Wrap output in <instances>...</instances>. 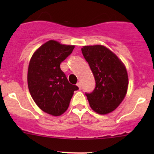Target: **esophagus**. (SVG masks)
<instances>
[{"label":"esophagus","mask_w":154,"mask_h":154,"mask_svg":"<svg viewBox=\"0 0 154 154\" xmlns=\"http://www.w3.org/2000/svg\"><path fill=\"white\" fill-rule=\"evenodd\" d=\"M77 86H78L79 89H81V83H80V82H79V83H77Z\"/></svg>","instance_id":"1"}]
</instances>
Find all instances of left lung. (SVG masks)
<instances>
[{"mask_svg": "<svg viewBox=\"0 0 154 154\" xmlns=\"http://www.w3.org/2000/svg\"><path fill=\"white\" fill-rule=\"evenodd\" d=\"M81 51L96 83L92 92L86 93L90 106L98 114L111 112L127 94L128 75L125 65L103 45L84 46Z\"/></svg>", "mask_w": 154, "mask_h": 154, "instance_id": "left-lung-1", "label": "left lung"}]
</instances>
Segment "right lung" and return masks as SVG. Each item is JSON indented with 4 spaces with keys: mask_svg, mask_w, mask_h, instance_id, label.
<instances>
[{
    "mask_svg": "<svg viewBox=\"0 0 154 154\" xmlns=\"http://www.w3.org/2000/svg\"><path fill=\"white\" fill-rule=\"evenodd\" d=\"M74 45L50 40L31 57L27 73L29 93L42 111L59 116L67 110L74 91L79 88L68 82L60 64L72 53Z\"/></svg>",
    "mask_w": 154,
    "mask_h": 154,
    "instance_id": "right-lung-1",
    "label": "right lung"
}]
</instances>
